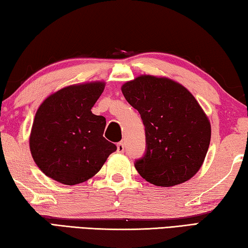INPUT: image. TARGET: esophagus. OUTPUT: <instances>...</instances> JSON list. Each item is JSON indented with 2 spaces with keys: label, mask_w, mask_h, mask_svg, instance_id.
<instances>
[{
  "label": "esophagus",
  "mask_w": 248,
  "mask_h": 248,
  "mask_svg": "<svg viewBox=\"0 0 248 248\" xmlns=\"http://www.w3.org/2000/svg\"><path fill=\"white\" fill-rule=\"evenodd\" d=\"M117 151H118L119 153H124V142H119V143L117 144Z\"/></svg>",
  "instance_id": "obj_1"
}]
</instances>
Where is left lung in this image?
I'll use <instances>...</instances> for the list:
<instances>
[{
  "instance_id": "left-lung-1",
  "label": "left lung",
  "mask_w": 248,
  "mask_h": 248,
  "mask_svg": "<svg viewBox=\"0 0 248 248\" xmlns=\"http://www.w3.org/2000/svg\"><path fill=\"white\" fill-rule=\"evenodd\" d=\"M121 91L145 128V152L134 163L138 173L162 187L190 179L202 165L211 138L196 98L180 84L152 75L127 82Z\"/></svg>"
}]
</instances>
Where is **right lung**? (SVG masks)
<instances>
[{
	"label": "right lung",
	"instance_id": "add662e5",
	"mask_svg": "<svg viewBox=\"0 0 248 248\" xmlns=\"http://www.w3.org/2000/svg\"><path fill=\"white\" fill-rule=\"evenodd\" d=\"M104 87L103 82L71 85L40 105L29 146L33 161L48 177L64 185L85 182L117 150L103 137L105 117L91 111Z\"/></svg>",
	"mask_w": 248,
	"mask_h": 248
}]
</instances>
